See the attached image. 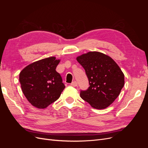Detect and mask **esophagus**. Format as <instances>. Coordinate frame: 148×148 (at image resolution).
Instances as JSON below:
<instances>
[{
	"mask_svg": "<svg viewBox=\"0 0 148 148\" xmlns=\"http://www.w3.org/2000/svg\"><path fill=\"white\" fill-rule=\"evenodd\" d=\"M71 86H74V87H75V86H77V85H78V84H77V82H75V81H74V82H73L72 83H71Z\"/></svg>",
	"mask_w": 148,
	"mask_h": 148,
	"instance_id": "esophagus-1",
	"label": "esophagus"
}]
</instances>
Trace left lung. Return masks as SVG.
Instances as JSON below:
<instances>
[{
  "mask_svg": "<svg viewBox=\"0 0 148 148\" xmlns=\"http://www.w3.org/2000/svg\"><path fill=\"white\" fill-rule=\"evenodd\" d=\"M86 71L89 87L80 96L93 108L104 109L117 99L124 86V74L109 56L88 52L77 57Z\"/></svg>",
  "mask_w": 148,
  "mask_h": 148,
  "instance_id": "obj_1",
  "label": "left lung"
}]
</instances>
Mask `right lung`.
I'll list each match as a JSON object with an SVG mask.
<instances>
[{"mask_svg": "<svg viewBox=\"0 0 148 148\" xmlns=\"http://www.w3.org/2000/svg\"><path fill=\"white\" fill-rule=\"evenodd\" d=\"M60 60L50 57L26 66L19 81L25 96L33 106L45 109L57 101L65 88L56 67Z\"/></svg>", "mask_w": 148, "mask_h": 148, "instance_id": "right-lung-1", "label": "right lung"}]
</instances>
